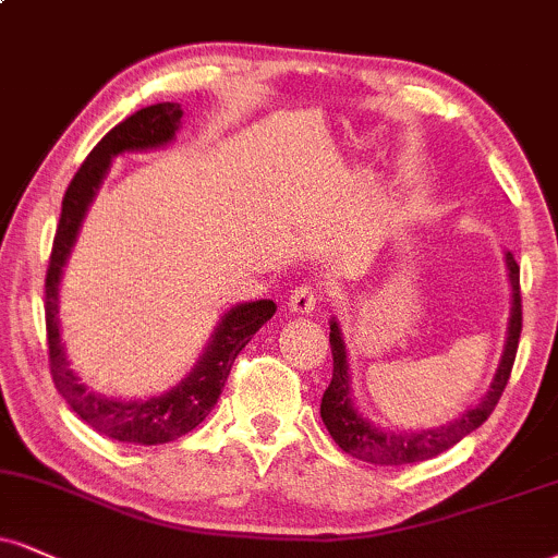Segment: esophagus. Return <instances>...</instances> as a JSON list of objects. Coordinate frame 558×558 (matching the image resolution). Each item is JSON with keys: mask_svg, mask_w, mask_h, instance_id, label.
I'll return each instance as SVG.
<instances>
[{"mask_svg": "<svg viewBox=\"0 0 558 558\" xmlns=\"http://www.w3.org/2000/svg\"><path fill=\"white\" fill-rule=\"evenodd\" d=\"M317 304H319V291L306 283L293 288L291 296H288V306H291V312L296 314H312L314 308H317Z\"/></svg>", "mask_w": 558, "mask_h": 558, "instance_id": "1", "label": "esophagus"}]
</instances>
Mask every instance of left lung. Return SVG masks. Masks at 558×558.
Returning a JSON list of instances; mask_svg holds the SVG:
<instances>
[{"label": "left lung", "mask_w": 558, "mask_h": 558, "mask_svg": "<svg viewBox=\"0 0 558 558\" xmlns=\"http://www.w3.org/2000/svg\"><path fill=\"white\" fill-rule=\"evenodd\" d=\"M507 270H509V283H512V314H509V327H507V345L505 355H501V364L496 368L492 387L483 395L481 402L471 408L465 415H460L454 424L432 428V432H385L368 424L366 418H361V413L355 411L351 402V377H348V355L345 343L340 338L338 322H330V348H332V379L330 387L322 395V421H325L327 432L335 439L343 452L353 454V458L377 462V465H408V462H424L432 460L436 454L447 452L449 447H454L462 436L475 432L488 415L494 413L496 402H499L501 392H505L509 374H512L517 345H520V332H522V299H520V265H517L514 254L507 252Z\"/></svg>", "instance_id": "left-lung-1"}]
</instances>
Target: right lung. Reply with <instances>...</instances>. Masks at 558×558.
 <instances>
[{
	"label": "right lung",
	"mask_w": 558,
	"mask_h": 558,
	"mask_svg": "<svg viewBox=\"0 0 558 558\" xmlns=\"http://www.w3.org/2000/svg\"><path fill=\"white\" fill-rule=\"evenodd\" d=\"M181 106L179 104H156L147 109L134 111L124 122H119L93 147L90 156L83 160L75 179L66 186L62 199V218H59L57 236H53L49 270H46V338H49V366L51 379L66 405L75 411L87 426L98 434L130 445H166L190 434L207 418L223 392L228 374L241 348L252 340V335L275 314L270 299L239 304L226 314L220 327L213 335V343L199 361L197 368L179 381L166 395L150 400L119 402L106 400L104 395L87 389L75 377L66 361L62 338H59L57 319V291L62 267L77 239V228L83 223L87 205L93 203L100 179L109 171L113 156L126 150H147L171 143L173 132L179 130Z\"/></svg>",
	"instance_id": "add662e5"
}]
</instances>
